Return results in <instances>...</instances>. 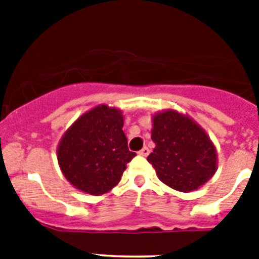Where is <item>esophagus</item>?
Here are the masks:
<instances>
[{"label": "esophagus", "instance_id": "obj_1", "mask_svg": "<svg viewBox=\"0 0 259 259\" xmlns=\"http://www.w3.org/2000/svg\"><path fill=\"white\" fill-rule=\"evenodd\" d=\"M139 153H140L141 155H144V157H146V155H148L150 153V150H149V148H146V146H144L143 149H141Z\"/></svg>", "mask_w": 259, "mask_h": 259}]
</instances>
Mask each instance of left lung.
<instances>
[{
	"mask_svg": "<svg viewBox=\"0 0 259 259\" xmlns=\"http://www.w3.org/2000/svg\"><path fill=\"white\" fill-rule=\"evenodd\" d=\"M152 140L155 148L148 155L162 183L180 192L197 189L217 170V150L202 128L188 116L167 110L153 118Z\"/></svg>",
	"mask_w": 259,
	"mask_h": 259,
	"instance_id": "1",
	"label": "left lung"
}]
</instances>
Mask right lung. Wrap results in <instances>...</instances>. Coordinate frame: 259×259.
<instances>
[{"mask_svg":"<svg viewBox=\"0 0 259 259\" xmlns=\"http://www.w3.org/2000/svg\"><path fill=\"white\" fill-rule=\"evenodd\" d=\"M122 111L101 105L80 116L59 143L57 157L66 179L100 196L114 188L136 153L128 149Z\"/></svg>","mask_w":259,"mask_h":259,"instance_id":"obj_1","label":"right lung"}]
</instances>
